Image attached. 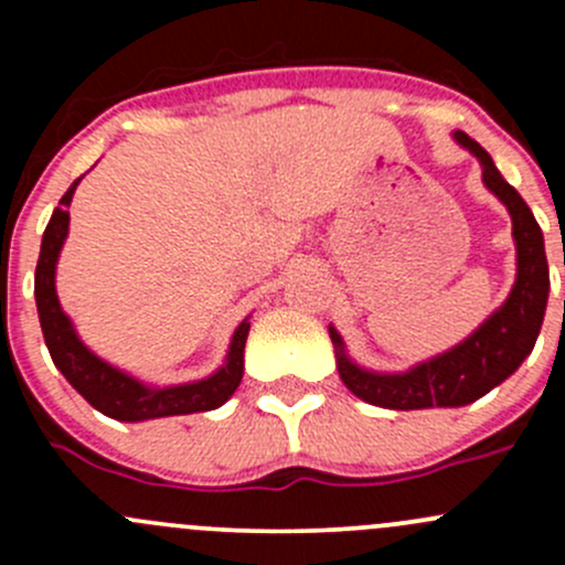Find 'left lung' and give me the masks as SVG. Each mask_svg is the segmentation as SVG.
I'll list each match as a JSON object with an SVG mask.
<instances>
[{
  "label": "left lung",
  "instance_id": "left-lung-1",
  "mask_svg": "<svg viewBox=\"0 0 565 565\" xmlns=\"http://www.w3.org/2000/svg\"><path fill=\"white\" fill-rule=\"evenodd\" d=\"M457 141L481 161L483 182L509 207L516 241V284L503 309L494 311L476 333L451 352L420 363L404 374H374L358 369L344 355L341 335L330 328V339L339 347V374L358 398L385 409H426V407H465L487 396L494 385L520 369L533 352L550 295V267H546L544 235L535 224L525 199L498 172L489 152L478 141L457 130Z\"/></svg>",
  "mask_w": 565,
  "mask_h": 565
}]
</instances>
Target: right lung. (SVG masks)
<instances>
[{
	"label": "right lung",
	"instance_id": "1",
	"mask_svg": "<svg viewBox=\"0 0 565 565\" xmlns=\"http://www.w3.org/2000/svg\"><path fill=\"white\" fill-rule=\"evenodd\" d=\"M78 182H82V177L67 188L65 196L60 199V207L54 210L49 226H45L35 270L40 328H43V339L54 366L65 374L67 383L82 393L98 413L117 420H150L167 418V415H191L221 407L237 391V385L243 380V350H246L250 328L248 319L241 322V328L235 330L226 363L213 377L199 380V383L191 385H174V388H147V385L136 383L134 377L119 372V369L108 366V363L100 361L98 355H93L78 341L71 319L60 309V300H56L54 289L56 256H60L62 243L67 237V224H71L67 204H71Z\"/></svg>",
	"mask_w": 565,
	"mask_h": 565
}]
</instances>
